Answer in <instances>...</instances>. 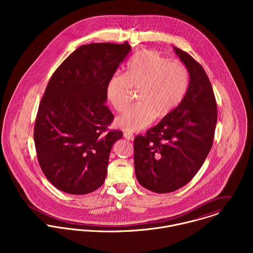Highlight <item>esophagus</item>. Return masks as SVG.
Wrapping results in <instances>:
<instances>
[{
	"instance_id": "34e87169",
	"label": "esophagus",
	"mask_w": 253,
	"mask_h": 253,
	"mask_svg": "<svg viewBox=\"0 0 253 253\" xmlns=\"http://www.w3.org/2000/svg\"><path fill=\"white\" fill-rule=\"evenodd\" d=\"M124 136H125V138H126L129 141H132L134 139V135L132 133H129V132H125Z\"/></svg>"
}]
</instances>
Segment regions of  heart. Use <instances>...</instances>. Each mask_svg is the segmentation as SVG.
Instances as JSON below:
<instances>
[{"instance_id": "1", "label": "heart", "mask_w": 253, "mask_h": 253, "mask_svg": "<svg viewBox=\"0 0 253 253\" xmlns=\"http://www.w3.org/2000/svg\"><path fill=\"white\" fill-rule=\"evenodd\" d=\"M189 85V73L184 64L170 61L159 51L145 49L134 55L126 73L116 72L107 85L109 100L118 112L128 107L133 91H138L137 104L116 120L126 131L144 129L153 121L170 115L183 100Z\"/></svg>"}]
</instances>
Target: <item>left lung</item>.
I'll use <instances>...</instances> for the list:
<instances>
[{"label": "left lung", "instance_id": "obj_1", "mask_svg": "<svg viewBox=\"0 0 253 253\" xmlns=\"http://www.w3.org/2000/svg\"><path fill=\"white\" fill-rule=\"evenodd\" d=\"M174 50L190 74L187 92L170 115L134 138L136 178L159 194L180 189L197 174L211 149L216 126V100L207 73L189 53Z\"/></svg>", "mask_w": 253, "mask_h": 253}]
</instances>
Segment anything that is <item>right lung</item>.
Instances as JSON below:
<instances>
[{
    "label": "right lung",
    "mask_w": 253,
    "mask_h": 253,
    "mask_svg": "<svg viewBox=\"0 0 253 253\" xmlns=\"http://www.w3.org/2000/svg\"><path fill=\"white\" fill-rule=\"evenodd\" d=\"M122 44H84L52 74L42 95L34 126L39 165L58 190L84 195L98 189L107 175L113 144L121 130L105 102L109 80L129 53Z\"/></svg>",
    "instance_id": "right-lung-1"
}]
</instances>
